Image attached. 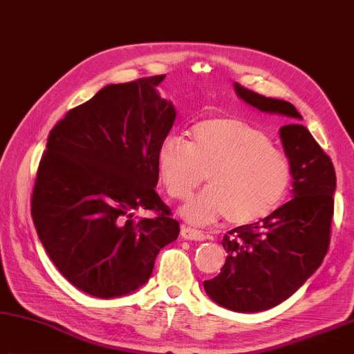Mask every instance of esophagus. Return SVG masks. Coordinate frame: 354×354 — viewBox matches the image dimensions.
Instances as JSON below:
<instances>
[{
    "label": "esophagus",
    "mask_w": 354,
    "mask_h": 354,
    "mask_svg": "<svg viewBox=\"0 0 354 354\" xmlns=\"http://www.w3.org/2000/svg\"><path fill=\"white\" fill-rule=\"evenodd\" d=\"M180 234H182L183 239H188V241H205L207 239L205 233L201 232V230H196V228L187 227V225L182 227Z\"/></svg>",
    "instance_id": "obj_1"
}]
</instances>
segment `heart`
Instances as JSON below:
<instances>
[{
    "mask_svg": "<svg viewBox=\"0 0 354 354\" xmlns=\"http://www.w3.org/2000/svg\"><path fill=\"white\" fill-rule=\"evenodd\" d=\"M160 182L174 199H185L203 180L208 187L185 203L191 224L227 216L232 225L268 218L290 185V165L263 130L238 118H212L189 130V141L166 136L157 149Z\"/></svg>",
    "mask_w": 354,
    "mask_h": 354,
    "instance_id": "1",
    "label": "heart"
}]
</instances>
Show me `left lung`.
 <instances>
[{
	"label": "left lung",
	"mask_w": 354,
	"mask_h": 354,
	"mask_svg": "<svg viewBox=\"0 0 354 354\" xmlns=\"http://www.w3.org/2000/svg\"><path fill=\"white\" fill-rule=\"evenodd\" d=\"M234 91L263 113L286 116L280 129L292 176V199L255 224L228 232L221 274L203 281L209 299L234 313H261L295 294L315 270L330 245L336 172L292 104L266 97L234 84Z\"/></svg>",
	"instance_id": "8db88e82"
}]
</instances>
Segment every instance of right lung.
<instances>
[{"instance_id": "obj_1", "label": "right lung", "mask_w": 354, "mask_h": 354, "mask_svg": "<svg viewBox=\"0 0 354 354\" xmlns=\"http://www.w3.org/2000/svg\"><path fill=\"white\" fill-rule=\"evenodd\" d=\"M166 76L110 84L49 132L32 193L37 234L74 288L99 299L135 292L180 227L155 193L157 149L176 121ZM153 209V220L133 219Z\"/></svg>"}]
</instances>
